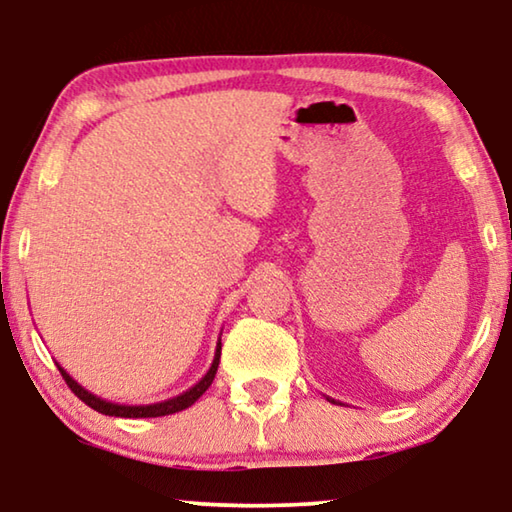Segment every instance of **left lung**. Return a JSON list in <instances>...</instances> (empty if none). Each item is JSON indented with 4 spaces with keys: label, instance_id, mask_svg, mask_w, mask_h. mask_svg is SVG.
I'll return each instance as SVG.
<instances>
[{
    "label": "left lung",
    "instance_id": "8db88e82",
    "mask_svg": "<svg viewBox=\"0 0 512 512\" xmlns=\"http://www.w3.org/2000/svg\"><path fill=\"white\" fill-rule=\"evenodd\" d=\"M328 401H331V403H335V401H333V398H328Z\"/></svg>",
    "mask_w": 512,
    "mask_h": 512
}]
</instances>
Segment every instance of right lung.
Listing matches in <instances>:
<instances>
[{
	"label": "right lung",
	"mask_w": 512,
	"mask_h": 512,
	"mask_svg": "<svg viewBox=\"0 0 512 512\" xmlns=\"http://www.w3.org/2000/svg\"><path fill=\"white\" fill-rule=\"evenodd\" d=\"M219 359H221V338L219 342H216V352H214V361L212 366H209V370L205 375L200 377V382H195L191 389H186L184 394L179 396H172V398H165V401H158V403H149V405H125V403H111L107 401V398H100L95 396L93 391L83 389L79 382L74 380L72 375L67 373L65 368L60 366L58 363V370L60 375L65 377L67 387L74 391L76 396L81 398L83 403L90 405V408L102 412V415H109V417H128V419H137V417H165V415H174V412H181L186 410L188 405H193L198 398L205 394V391L209 389V384L214 382V375H216V368H219Z\"/></svg>",
	"instance_id": "add662e5"
}]
</instances>
